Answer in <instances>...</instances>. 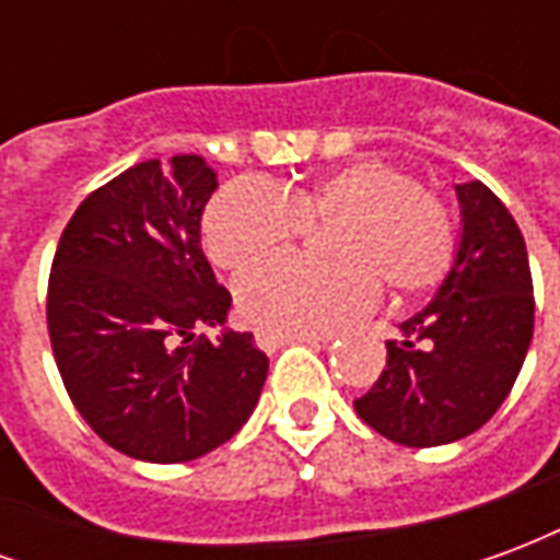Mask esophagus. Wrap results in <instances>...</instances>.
I'll list each match as a JSON object with an SVG mask.
<instances>
[{
    "mask_svg": "<svg viewBox=\"0 0 560 560\" xmlns=\"http://www.w3.org/2000/svg\"><path fill=\"white\" fill-rule=\"evenodd\" d=\"M255 341L260 351L272 353V351H279V348H284V345H293V341H308V345H315V341H327V339H317V336H276V332H264V329H260V332L255 336Z\"/></svg>",
    "mask_w": 560,
    "mask_h": 560,
    "instance_id": "34e87169",
    "label": "esophagus"
}]
</instances>
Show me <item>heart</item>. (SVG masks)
Returning a JSON list of instances; mask_svg holds the SVG:
<instances>
[{
	"instance_id": "obj_1",
	"label": "heart",
	"mask_w": 560,
	"mask_h": 560,
	"mask_svg": "<svg viewBox=\"0 0 560 560\" xmlns=\"http://www.w3.org/2000/svg\"><path fill=\"white\" fill-rule=\"evenodd\" d=\"M327 221L324 252L336 260L279 257L236 281L248 324L276 336L320 332L372 305L377 284L393 296L422 293L456 260V219L444 197L381 159L351 161L281 191L224 185L209 200L203 243L219 267L245 269Z\"/></svg>"
}]
</instances>
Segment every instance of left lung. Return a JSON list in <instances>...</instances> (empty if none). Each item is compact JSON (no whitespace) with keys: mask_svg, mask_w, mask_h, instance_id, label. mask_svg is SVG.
I'll return each instance as SVG.
<instances>
[{"mask_svg":"<svg viewBox=\"0 0 560 560\" xmlns=\"http://www.w3.org/2000/svg\"><path fill=\"white\" fill-rule=\"evenodd\" d=\"M462 240L434 300L387 341V369L353 399L365 425L405 446L453 444L492 420L534 336L528 252L480 179L456 185Z\"/></svg>","mask_w":560,"mask_h":560,"instance_id":"1","label":"left lung"}]
</instances>
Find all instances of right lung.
Returning <instances> with one entry per match:
<instances>
[{"label":"right lung","mask_w":560,"mask_h":560,"mask_svg":"<svg viewBox=\"0 0 560 560\" xmlns=\"http://www.w3.org/2000/svg\"><path fill=\"white\" fill-rule=\"evenodd\" d=\"M215 188L200 155L140 161L80 203L54 255L47 329L62 384L131 458L173 465L231 441L267 381L252 332L195 341L231 308L200 248Z\"/></svg>","instance_id":"1"}]
</instances>
